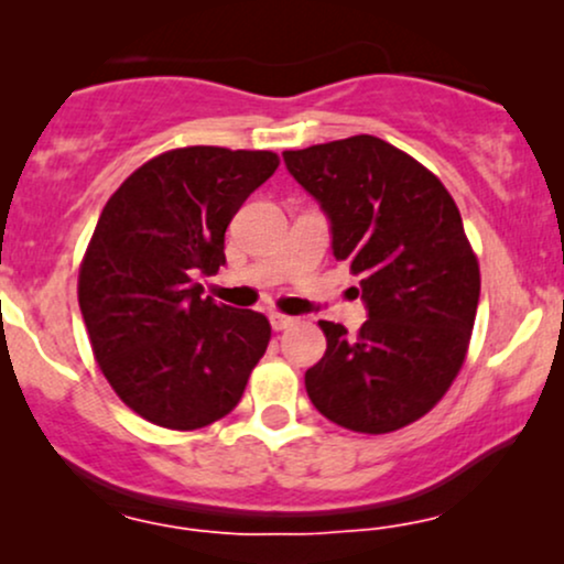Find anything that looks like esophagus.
I'll use <instances>...</instances> for the list:
<instances>
[{"instance_id": "1", "label": "esophagus", "mask_w": 564, "mask_h": 564, "mask_svg": "<svg viewBox=\"0 0 564 564\" xmlns=\"http://www.w3.org/2000/svg\"><path fill=\"white\" fill-rule=\"evenodd\" d=\"M294 318L291 315H283V313H270V326L275 328V332H283V328H289Z\"/></svg>"}]
</instances>
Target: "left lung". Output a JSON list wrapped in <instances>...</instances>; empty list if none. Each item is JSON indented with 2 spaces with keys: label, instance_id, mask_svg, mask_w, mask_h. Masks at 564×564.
Listing matches in <instances>:
<instances>
[{
  "label": "left lung",
  "instance_id": "left-lung-1",
  "mask_svg": "<svg viewBox=\"0 0 564 564\" xmlns=\"http://www.w3.org/2000/svg\"><path fill=\"white\" fill-rule=\"evenodd\" d=\"M318 200L332 251L360 275L368 321L358 336L321 321L326 355L304 387L326 419L381 435L422 419L467 355L480 268L443 183L373 134L283 151Z\"/></svg>",
  "mask_w": 564,
  "mask_h": 564
}]
</instances>
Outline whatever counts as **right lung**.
<instances>
[{"label":"right lung","mask_w":564,"mask_h":564,"mask_svg":"<svg viewBox=\"0 0 564 564\" xmlns=\"http://www.w3.org/2000/svg\"><path fill=\"white\" fill-rule=\"evenodd\" d=\"M270 151L177 148L108 198L79 270V307L100 371L124 403L166 430H198L241 400L270 323L200 296L193 278L225 264V230L273 177Z\"/></svg>","instance_id":"obj_1"}]
</instances>
